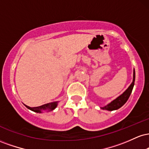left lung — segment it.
Listing matches in <instances>:
<instances>
[{
	"label": "left lung",
	"mask_w": 149,
	"mask_h": 149,
	"mask_svg": "<svg viewBox=\"0 0 149 149\" xmlns=\"http://www.w3.org/2000/svg\"><path fill=\"white\" fill-rule=\"evenodd\" d=\"M134 80H135V71L134 69V73H133V81L132 84L130 85V87L127 90L125 91L120 96H119L118 98H116L115 100L111 102L108 105L105 106L104 107H102L101 109H104V110H108V111H114L116 109H118L124 105L126 103L128 99H129L130 96L132 91L133 87L134 85Z\"/></svg>",
	"instance_id": "1"
}]
</instances>
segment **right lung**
Returning <instances> with one entry per match:
<instances>
[{"label": "right lung", "mask_w": 149, "mask_h": 149, "mask_svg": "<svg viewBox=\"0 0 149 149\" xmlns=\"http://www.w3.org/2000/svg\"><path fill=\"white\" fill-rule=\"evenodd\" d=\"M57 102H52V103L46 104H44V105L40 106V107H30L26 105L25 106L26 107L28 108L29 109L33 111L34 112L40 113L42 110H46V109H47V110H53V109H54L56 107H57Z\"/></svg>", "instance_id": "add662e5"}]
</instances>
